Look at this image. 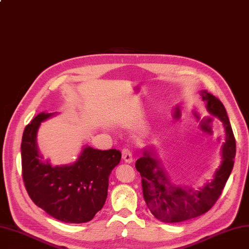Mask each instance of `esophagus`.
Here are the masks:
<instances>
[{
    "label": "esophagus",
    "mask_w": 249,
    "mask_h": 249,
    "mask_svg": "<svg viewBox=\"0 0 249 249\" xmlns=\"http://www.w3.org/2000/svg\"><path fill=\"white\" fill-rule=\"evenodd\" d=\"M122 159L125 162L127 163H131L133 159H132V151L129 148H124L122 150Z\"/></svg>",
    "instance_id": "obj_1"
}]
</instances>
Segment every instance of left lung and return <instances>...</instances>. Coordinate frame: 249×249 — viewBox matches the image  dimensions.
I'll return each mask as SVG.
<instances>
[{"instance_id": "obj_1", "label": "left lung", "mask_w": 249, "mask_h": 249, "mask_svg": "<svg viewBox=\"0 0 249 249\" xmlns=\"http://www.w3.org/2000/svg\"><path fill=\"white\" fill-rule=\"evenodd\" d=\"M201 96L207 103L208 111L217 116L225 127L222 162L213 180L199 191L175 187L160 162L152 156V152L147 149H144L142 158L135 163L142 178L143 198L147 207L155 218L166 223L190 220L210 210L222 194L234 165L236 143L224 105L207 90H202Z\"/></svg>"}]
</instances>
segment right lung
I'll list each match as a JSON object with an SVG mask.
<instances>
[{
	"mask_svg": "<svg viewBox=\"0 0 249 249\" xmlns=\"http://www.w3.org/2000/svg\"><path fill=\"white\" fill-rule=\"evenodd\" d=\"M52 113L38 114L25 127L22 143V177L29 197L39 208L65 223H85L103 208L108 195L109 177L121 160L116 149L87 146L71 165L52 166L42 161L36 143L41 122Z\"/></svg>",
	"mask_w": 249,
	"mask_h": 249,
	"instance_id": "obj_1",
	"label": "right lung"
}]
</instances>
